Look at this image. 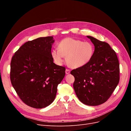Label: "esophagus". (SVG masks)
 Returning <instances> with one entry per match:
<instances>
[{
	"label": "esophagus",
	"mask_w": 131,
	"mask_h": 131,
	"mask_svg": "<svg viewBox=\"0 0 131 131\" xmlns=\"http://www.w3.org/2000/svg\"><path fill=\"white\" fill-rule=\"evenodd\" d=\"M70 70L69 69H66V74H69L70 73Z\"/></svg>",
	"instance_id": "34e87169"
}]
</instances>
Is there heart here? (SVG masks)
Here are the masks:
<instances>
[{
    "label": "heart",
    "mask_w": 131,
    "mask_h": 131,
    "mask_svg": "<svg viewBox=\"0 0 131 131\" xmlns=\"http://www.w3.org/2000/svg\"><path fill=\"white\" fill-rule=\"evenodd\" d=\"M58 49L51 51L55 63L62 65L66 56V61L72 68H78L89 63L92 59L94 46L89 41H82L73 38H66L58 43Z\"/></svg>",
    "instance_id": "b5f03b06"
}]
</instances>
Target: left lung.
<instances>
[{
  "mask_svg": "<svg viewBox=\"0 0 131 131\" xmlns=\"http://www.w3.org/2000/svg\"><path fill=\"white\" fill-rule=\"evenodd\" d=\"M94 44V52L86 65L73 69V88L84 104L96 106L111 96L120 80V67L115 51L107 42L87 36Z\"/></svg>",
  "mask_w": 131,
  "mask_h": 131,
  "instance_id": "1",
  "label": "left lung"
}]
</instances>
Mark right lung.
I'll return each instance as SVG.
<instances>
[{
	"label": "right lung",
	"mask_w": 131,
	"mask_h": 131,
	"mask_svg": "<svg viewBox=\"0 0 131 131\" xmlns=\"http://www.w3.org/2000/svg\"><path fill=\"white\" fill-rule=\"evenodd\" d=\"M52 37H41L22 45L12 57L11 84L22 101L34 108L51 104L57 86L65 76L66 68L53 63Z\"/></svg>",
	"instance_id": "right-lung-1"
}]
</instances>
